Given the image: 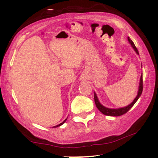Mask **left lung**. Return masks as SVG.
Masks as SVG:
<instances>
[{
  "label": "left lung",
  "instance_id": "left-lung-1",
  "mask_svg": "<svg viewBox=\"0 0 158 158\" xmlns=\"http://www.w3.org/2000/svg\"><path fill=\"white\" fill-rule=\"evenodd\" d=\"M128 41L129 42V44H131L132 48L135 50V51L136 52L137 55H139V52H138V49H136V47L135 45L134 44L133 41L128 37ZM141 74L140 78V83H139V87H138V94L136 95V97L135 99L133 100V102L129 104L128 106L125 107H121V108H118V109H110L107 108L106 107L103 106V105L101 104V103L99 102L98 98L97 96V94H95L94 92V101L95 106H96L97 108L99 110V111H101L103 114H106V115L107 116H113V117H118V116H121L123 115L125 113H126L127 111H128L129 110L131 109V107L135 105V103L137 102V100L139 99L140 97V95L142 92V89H143V81H142V75Z\"/></svg>",
  "mask_w": 158,
  "mask_h": 158
}]
</instances>
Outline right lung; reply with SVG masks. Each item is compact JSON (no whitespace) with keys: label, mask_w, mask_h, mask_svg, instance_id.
Here are the masks:
<instances>
[{"label":"right lung","mask_w":158,"mask_h":158,"mask_svg":"<svg viewBox=\"0 0 158 158\" xmlns=\"http://www.w3.org/2000/svg\"><path fill=\"white\" fill-rule=\"evenodd\" d=\"M66 120H67V118H66V119H65V120H64V121H63V123H60V124H59V125H56V126H55V127H60V126H61L62 125H63V124H64V123L66 122Z\"/></svg>","instance_id":"obj_1"}]
</instances>
